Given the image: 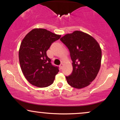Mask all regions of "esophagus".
<instances>
[{"label": "esophagus", "instance_id": "1", "mask_svg": "<svg viewBox=\"0 0 120 120\" xmlns=\"http://www.w3.org/2000/svg\"><path fill=\"white\" fill-rule=\"evenodd\" d=\"M60 69H63V63H61V64L60 65Z\"/></svg>", "mask_w": 120, "mask_h": 120}]
</instances>
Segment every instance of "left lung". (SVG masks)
<instances>
[{
    "label": "left lung",
    "mask_w": 120,
    "mask_h": 120,
    "mask_svg": "<svg viewBox=\"0 0 120 120\" xmlns=\"http://www.w3.org/2000/svg\"><path fill=\"white\" fill-rule=\"evenodd\" d=\"M68 47L72 60L73 71L66 76L70 86L82 89L89 86L99 71L101 60L100 47L93 37L81 31H74L60 38Z\"/></svg>",
    "instance_id": "8db88e82"
}]
</instances>
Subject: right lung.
I'll return each mask as SVG.
<instances>
[{
  "instance_id": "1",
  "label": "right lung",
  "mask_w": 120,
  "mask_h": 120,
  "mask_svg": "<svg viewBox=\"0 0 120 120\" xmlns=\"http://www.w3.org/2000/svg\"><path fill=\"white\" fill-rule=\"evenodd\" d=\"M60 37L45 29H34L23 39L19 49V61L24 76L31 85L46 87L53 83L59 67L51 64L46 52Z\"/></svg>"
}]
</instances>
